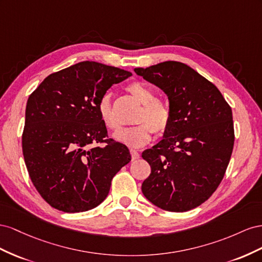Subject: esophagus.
Segmentation results:
<instances>
[{
  "label": "esophagus",
  "mask_w": 262,
  "mask_h": 262,
  "mask_svg": "<svg viewBox=\"0 0 262 262\" xmlns=\"http://www.w3.org/2000/svg\"><path fill=\"white\" fill-rule=\"evenodd\" d=\"M130 155H132V160H137L140 158V155L136 150H134V149H130Z\"/></svg>",
  "instance_id": "1"
}]
</instances>
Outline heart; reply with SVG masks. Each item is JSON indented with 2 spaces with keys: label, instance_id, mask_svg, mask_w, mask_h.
Instances as JSON below:
<instances>
[{
  "label": "heart",
  "instance_id": "b5f03b06",
  "mask_svg": "<svg viewBox=\"0 0 262 262\" xmlns=\"http://www.w3.org/2000/svg\"><path fill=\"white\" fill-rule=\"evenodd\" d=\"M134 99L141 104V107L134 119L137 125L123 128L114 134V138L126 146L138 148L151 140V134L161 136L169 128L171 111L168 104L157 99L156 92L143 82H132L126 88ZM98 112L103 125L110 130H116L119 125L116 121L110 94H104L99 104Z\"/></svg>",
  "mask_w": 262,
  "mask_h": 262
}]
</instances>
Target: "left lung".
Returning <instances> with one entry per match:
<instances>
[{"label": "left lung", "instance_id": "1", "mask_svg": "<svg viewBox=\"0 0 262 262\" xmlns=\"http://www.w3.org/2000/svg\"><path fill=\"white\" fill-rule=\"evenodd\" d=\"M168 95L171 123L164 138L143 152L151 172L144 195L164 211L186 212L219 188L234 148L233 113L212 82L179 61L136 68Z\"/></svg>", "mask_w": 262, "mask_h": 262}]
</instances>
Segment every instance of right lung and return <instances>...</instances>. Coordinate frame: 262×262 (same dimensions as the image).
Here are the masks:
<instances>
[{
  "label": "right lung",
  "mask_w": 262,
  "mask_h": 262,
  "mask_svg": "<svg viewBox=\"0 0 262 262\" xmlns=\"http://www.w3.org/2000/svg\"><path fill=\"white\" fill-rule=\"evenodd\" d=\"M130 76L83 61L49 74L29 95L23 156L34 186L50 206L66 213L92 210L130 161L128 148L108 138L98 112L107 90Z\"/></svg>",
  "instance_id": "1"
}]
</instances>
